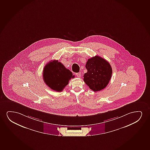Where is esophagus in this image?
<instances>
[{"label": "esophagus", "instance_id": "obj_1", "mask_svg": "<svg viewBox=\"0 0 150 150\" xmlns=\"http://www.w3.org/2000/svg\"><path fill=\"white\" fill-rule=\"evenodd\" d=\"M76 75L77 77H80V76H81V73L79 72V73H76Z\"/></svg>", "mask_w": 150, "mask_h": 150}]
</instances>
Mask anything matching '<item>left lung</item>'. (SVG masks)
Here are the masks:
<instances>
[{"mask_svg":"<svg viewBox=\"0 0 150 150\" xmlns=\"http://www.w3.org/2000/svg\"><path fill=\"white\" fill-rule=\"evenodd\" d=\"M86 67L88 72L84 75L83 80L90 89L98 91L106 87L112 73L107 60L97 55L88 59Z\"/></svg>","mask_w":150,"mask_h":150,"instance_id":"obj_1","label":"left lung"}]
</instances>
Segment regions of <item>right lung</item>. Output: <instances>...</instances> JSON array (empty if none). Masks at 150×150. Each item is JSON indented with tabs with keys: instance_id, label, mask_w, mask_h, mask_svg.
Returning a JSON list of instances; mask_svg holds the SVG:
<instances>
[{
	"instance_id": "1",
	"label": "right lung",
	"mask_w": 150,
	"mask_h": 150,
	"mask_svg": "<svg viewBox=\"0 0 150 150\" xmlns=\"http://www.w3.org/2000/svg\"><path fill=\"white\" fill-rule=\"evenodd\" d=\"M43 79L51 89L62 91L71 78L75 77L72 72L57 60H51L43 70Z\"/></svg>"
}]
</instances>
